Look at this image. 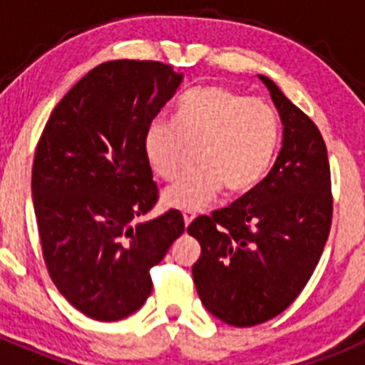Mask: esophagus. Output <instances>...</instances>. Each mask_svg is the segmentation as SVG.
<instances>
[{"instance_id":"obj_1","label":"esophagus","mask_w":365,"mask_h":365,"mask_svg":"<svg viewBox=\"0 0 365 365\" xmlns=\"http://www.w3.org/2000/svg\"><path fill=\"white\" fill-rule=\"evenodd\" d=\"M182 217H185V225H186V227H188L190 222H192L193 219H195V212H192V210L182 212Z\"/></svg>"}]
</instances>
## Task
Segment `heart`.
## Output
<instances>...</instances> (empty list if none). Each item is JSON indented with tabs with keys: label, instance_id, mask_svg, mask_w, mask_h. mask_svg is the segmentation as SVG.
Returning a JSON list of instances; mask_svg holds the SVG:
<instances>
[{
	"label": "heart",
	"instance_id": "obj_1",
	"mask_svg": "<svg viewBox=\"0 0 365 365\" xmlns=\"http://www.w3.org/2000/svg\"><path fill=\"white\" fill-rule=\"evenodd\" d=\"M279 144L278 115L267 102L222 86H206L180 96L173 120L153 118L143 133L148 166L172 180L188 146L197 166L163 192V202L177 210H201L222 186L241 193L269 173Z\"/></svg>",
	"mask_w": 365,
	"mask_h": 365
}]
</instances>
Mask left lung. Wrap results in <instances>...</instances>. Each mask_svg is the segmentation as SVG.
<instances>
[{
  "mask_svg": "<svg viewBox=\"0 0 365 365\" xmlns=\"http://www.w3.org/2000/svg\"><path fill=\"white\" fill-rule=\"evenodd\" d=\"M283 124L278 159L259 185L201 215L188 234L201 245L192 267L206 311L252 327L285 311L314 272L331 230L327 148L314 122L259 74Z\"/></svg>",
  "mask_w": 365,
  "mask_h": 365,
  "instance_id": "1",
  "label": "left lung"
}]
</instances>
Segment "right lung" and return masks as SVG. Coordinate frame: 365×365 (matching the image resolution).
I'll return each instance as SVG.
<instances>
[{"instance_id": "1", "label": "right lung", "mask_w": 365, "mask_h": 365, "mask_svg": "<svg viewBox=\"0 0 365 365\" xmlns=\"http://www.w3.org/2000/svg\"><path fill=\"white\" fill-rule=\"evenodd\" d=\"M182 82L160 62L100 63L58 102L32 164V202L51 279L98 322L143 307L150 269L185 232L179 210L135 222L157 202L143 133Z\"/></svg>"}]
</instances>
